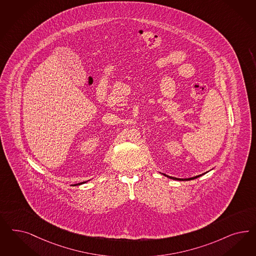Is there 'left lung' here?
<instances>
[{"instance_id":"obj_1","label":"left lung","mask_w":256,"mask_h":256,"mask_svg":"<svg viewBox=\"0 0 256 256\" xmlns=\"http://www.w3.org/2000/svg\"><path fill=\"white\" fill-rule=\"evenodd\" d=\"M165 176L166 177H168V178H170V179H174V180H180V181H190V180H193V179H196V178H198L200 176H202V175H198V176H195V177H192V178H188V179H179V178H174V177H172V176H168V175H166L164 174Z\"/></svg>"}]
</instances>
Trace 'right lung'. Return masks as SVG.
Returning <instances> with one entry per match:
<instances>
[{"label":"right lung","instance_id":"1","mask_svg":"<svg viewBox=\"0 0 256 256\" xmlns=\"http://www.w3.org/2000/svg\"><path fill=\"white\" fill-rule=\"evenodd\" d=\"M84 182H80V184H84Z\"/></svg>","mask_w":256,"mask_h":256}]
</instances>
